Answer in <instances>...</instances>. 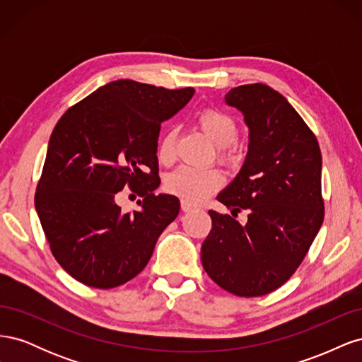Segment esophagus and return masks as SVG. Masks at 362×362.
I'll return each mask as SVG.
<instances>
[{
	"label": "esophagus",
	"instance_id": "34e87169",
	"mask_svg": "<svg viewBox=\"0 0 362 362\" xmlns=\"http://www.w3.org/2000/svg\"><path fill=\"white\" fill-rule=\"evenodd\" d=\"M181 210H182L184 213H190V211L196 210V206L192 205V204H189V202H185V201H181Z\"/></svg>",
	"mask_w": 362,
	"mask_h": 362
}]
</instances>
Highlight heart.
<instances>
[{
	"label": "heart",
	"instance_id": "1",
	"mask_svg": "<svg viewBox=\"0 0 362 362\" xmlns=\"http://www.w3.org/2000/svg\"><path fill=\"white\" fill-rule=\"evenodd\" d=\"M198 125L204 131V134L221 151L222 161L231 164V166L238 163L240 151L234 146L238 127L233 116L222 110H216V108H206L199 113ZM175 137H177L175 131L169 129L158 144L157 158L164 166H168L175 158ZM222 184L223 177L218 170H198L187 166L173 170L164 182L169 193L190 204H199L208 194L221 189Z\"/></svg>",
	"mask_w": 362,
	"mask_h": 362
}]
</instances>
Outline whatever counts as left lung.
<instances>
[{"instance_id":"left-lung-1","label":"left lung","mask_w":362,"mask_h":362,"mask_svg":"<svg viewBox=\"0 0 362 362\" xmlns=\"http://www.w3.org/2000/svg\"><path fill=\"white\" fill-rule=\"evenodd\" d=\"M225 103L243 115L249 144L242 169L217 201L233 216L246 210L247 222L208 211L213 225L201 259L218 287L255 298L290 279L319 233L322 154L303 119L272 87L238 86Z\"/></svg>"}]
</instances>
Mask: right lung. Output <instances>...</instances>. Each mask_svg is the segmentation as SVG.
<instances>
[{"label":"right lung","mask_w":362,"mask_h":362,"mask_svg":"<svg viewBox=\"0 0 362 362\" xmlns=\"http://www.w3.org/2000/svg\"><path fill=\"white\" fill-rule=\"evenodd\" d=\"M194 95L133 80L110 81L71 107L49 137L36 211L52 255L72 278L113 288L145 269L160 234L180 213L177 196L158 193L157 146L164 120ZM125 185L141 210L115 202Z\"/></svg>","instance_id":"add662e5"}]
</instances>
